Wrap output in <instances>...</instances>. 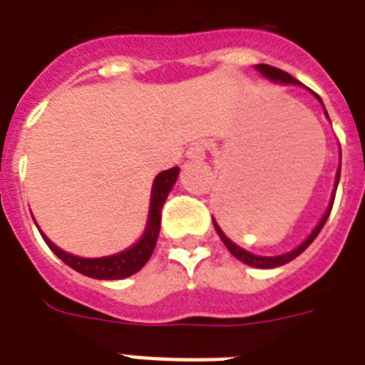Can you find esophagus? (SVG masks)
I'll list each match as a JSON object with an SVG mask.
<instances>
[{"mask_svg":"<svg viewBox=\"0 0 365 365\" xmlns=\"http://www.w3.org/2000/svg\"><path fill=\"white\" fill-rule=\"evenodd\" d=\"M205 152H207V144L205 142H196L186 150V158L188 160H204Z\"/></svg>","mask_w":365,"mask_h":365,"instance_id":"34e87169","label":"esophagus"}]
</instances>
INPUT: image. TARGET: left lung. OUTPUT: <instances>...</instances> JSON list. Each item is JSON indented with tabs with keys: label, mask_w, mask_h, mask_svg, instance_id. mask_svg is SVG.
Wrapping results in <instances>:
<instances>
[{
	"label": "left lung",
	"mask_w": 365,
	"mask_h": 365,
	"mask_svg": "<svg viewBox=\"0 0 365 365\" xmlns=\"http://www.w3.org/2000/svg\"><path fill=\"white\" fill-rule=\"evenodd\" d=\"M256 68L262 73V75H265L267 78H271L273 82H283V84H298V81L294 78V76H290L289 73H284V71H281V68L277 67H271V65H265V63H262V65H256ZM319 100V98H317ZM322 101V100H319ZM339 179H341V167H339V171H336V182H335V192H336V185H339ZM335 192H333V198H331V204H329L327 212H325V215L322 217V221H319V225H317L316 229L312 231V235H309L306 240H304L302 245L298 246L297 250L289 252V254H283V256H273V257H264V256H254V254H250V252L242 250L240 246L232 245L229 238L225 237V232L219 229V225L213 221V227H215V231H217L219 238L223 240V245L229 248V252H231L232 256L237 257V259H240V262H245L246 265H252V267H259V269H271V267H279V265H284L289 264L290 259H294L297 256H300L306 248H308L314 240H316V237L319 235V231L323 229V225H325V221H327L329 213H331V210H333V202H335Z\"/></svg>",
	"instance_id": "obj_1"
}]
</instances>
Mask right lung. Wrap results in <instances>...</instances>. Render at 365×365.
<instances>
[{
	"label": "right lung",
	"mask_w": 365,
	"mask_h": 365,
	"mask_svg": "<svg viewBox=\"0 0 365 365\" xmlns=\"http://www.w3.org/2000/svg\"><path fill=\"white\" fill-rule=\"evenodd\" d=\"M177 177H179V167H171V169L161 171L155 177L152 188V204H150V219H148L146 232H144V237L140 238L138 245L120 252L117 256L96 257V259L71 256L67 252L59 250L48 237L42 235L43 240L49 246V250L53 252L59 259H63L68 267H73V269L82 273V275L92 277V279H125V277H130L136 271H140L148 264L150 256H152L155 242H158V237H160L161 207L165 204L167 194L171 192Z\"/></svg>",
	"instance_id": "right-lung-1"
}]
</instances>
